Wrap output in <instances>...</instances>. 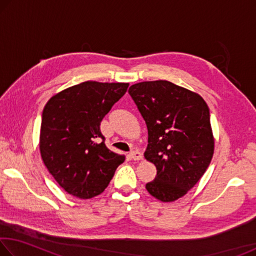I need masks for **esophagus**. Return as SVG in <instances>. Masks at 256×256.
<instances>
[{
  "instance_id": "obj_1",
  "label": "esophagus",
  "mask_w": 256,
  "mask_h": 256,
  "mask_svg": "<svg viewBox=\"0 0 256 256\" xmlns=\"http://www.w3.org/2000/svg\"><path fill=\"white\" fill-rule=\"evenodd\" d=\"M130 156H131V158L133 160H141L142 158H144V156H142L140 151H138V150L131 151V152H130Z\"/></svg>"
}]
</instances>
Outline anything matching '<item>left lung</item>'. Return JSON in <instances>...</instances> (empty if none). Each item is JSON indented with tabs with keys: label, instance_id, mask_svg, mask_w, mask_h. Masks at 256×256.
I'll return each mask as SVG.
<instances>
[{
	"label": "left lung",
	"instance_id": "8db88e82",
	"mask_svg": "<svg viewBox=\"0 0 256 256\" xmlns=\"http://www.w3.org/2000/svg\"><path fill=\"white\" fill-rule=\"evenodd\" d=\"M128 92L148 128L144 158L157 168L146 188L162 202L176 201L200 180L214 156L209 107L200 94L166 80L138 82Z\"/></svg>",
	"mask_w": 256,
	"mask_h": 256
}]
</instances>
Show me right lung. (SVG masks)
<instances>
[{"label": "right lung", "mask_w": 256, "mask_h": 256, "mask_svg": "<svg viewBox=\"0 0 256 256\" xmlns=\"http://www.w3.org/2000/svg\"><path fill=\"white\" fill-rule=\"evenodd\" d=\"M128 84L86 81L54 94L42 116L40 149L66 192L92 198L104 192L125 157L107 148L100 122Z\"/></svg>", "instance_id": "obj_1"}]
</instances>
